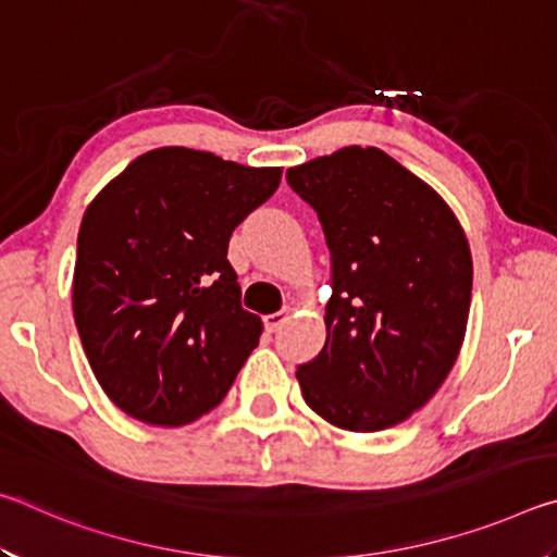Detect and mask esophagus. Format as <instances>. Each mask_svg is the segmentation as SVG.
Masks as SVG:
<instances>
[{
  "label": "esophagus",
  "mask_w": 557,
  "mask_h": 557,
  "mask_svg": "<svg viewBox=\"0 0 557 557\" xmlns=\"http://www.w3.org/2000/svg\"><path fill=\"white\" fill-rule=\"evenodd\" d=\"M287 317H289V309H280V312H275V314H268L265 317V329L270 334H275L277 329L287 322Z\"/></svg>",
  "instance_id": "1"
}]
</instances>
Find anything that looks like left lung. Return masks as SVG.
<instances>
[{"instance_id":"left-lung-1","label":"left lung","mask_w":557,"mask_h":557,"mask_svg":"<svg viewBox=\"0 0 557 557\" xmlns=\"http://www.w3.org/2000/svg\"><path fill=\"white\" fill-rule=\"evenodd\" d=\"M317 211L332 297L326 342L297 366L301 395L351 432L393 428L447 379L465 338L471 252L449 206L375 147H346L287 169Z\"/></svg>"}]
</instances>
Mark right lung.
I'll return each mask as SVG.
<instances>
[{
  "label": "right lung",
  "instance_id": "right-lung-1",
  "mask_svg": "<svg viewBox=\"0 0 557 557\" xmlns=\"http://www.w3.org/2000/svg\"><path fill=\"white\" fill-rule=\"evenodd\" d=\"M282 169L162 147L137 157L83 215L73 314L102 391L132 418L176 428L211 412L258 346L228 240Z\"/></svg>",
  "mask_w": 557,
  "mask_h": 557
}]
</instances>
